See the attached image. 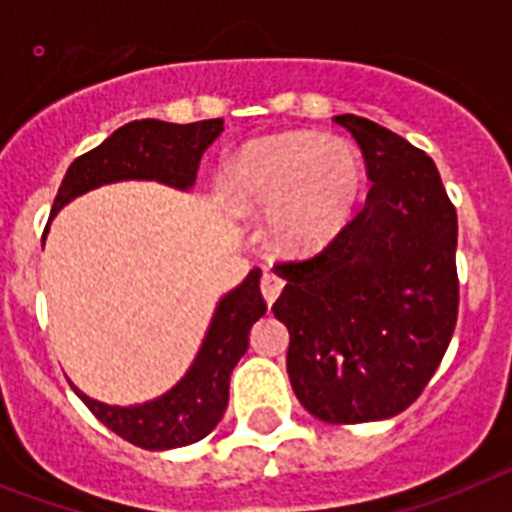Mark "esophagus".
<instances>
[{"label":"esophagus","mask_w":512,"mask_h":512,"mask_svg":"<svg viewBox=\"0 0 512 512\" xmlns=\"http://www.w3.org/2000/svg\"><path fill=\"white\" fill-rule=\"evenodd\" d=\"M283 286H286V281H283L281 275L275 273V270H265V275H262V281H260L262 299L268 301V304H273V301L278 299V293L283 291Z\"/></svg>","instance_id":"obj_1"}]
</instances>
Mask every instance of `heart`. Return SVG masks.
I'll list each match as a JSON object with an SVG mask.
<instances>
[{
  "instance_id": "heart-1",
  "label": "heart",
  "mask_w": 512,
  "mask_h": 512,
  "mask_svg": "<svg viewBox=\"0 0 512 512\" xmlns=\"http://www.w3.org/2000/svg\"><path fill=\"white\" fill-rule=\"evenodd\" d=\"M361 182V154L350 141L288 131L239 151L226 172V203L239 216L270 213L281 247L311 252L348 224Z\"/></svg>"
}]
</instances>
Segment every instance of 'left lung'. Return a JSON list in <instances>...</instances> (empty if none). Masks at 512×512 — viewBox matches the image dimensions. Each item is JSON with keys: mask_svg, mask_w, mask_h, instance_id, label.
<instances>
[{"mask_svg": "<svg viewBox=\"0 0 512 512\" xmlns=\"http://www.w3.org/2000/svg\"><path fill=\"white\" fill-rule=\"evenodd\" d=\"M366 159V203L322 252L278 262L299 402L332 425L386 420L433 379L459 317L456 208L433 159L379 123L335 115Z\"/></svg>", "mask_w": 512, "mask_h": 512, "instance_id": "1", "label": "left lung"}]
</instances>
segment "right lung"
<instances>
[{
    "mask_svg": "<svg viewBox=\"0 0 512 512\" xmlns=\"http://www.w3.org/2000/svg\"><path fill=\"white\" fill-rule=\"evenodd\" d=\"M224 121L164 123L146 118L121 126L97 149L71 162L53 201L51 216L77 195L118 180H159L172 188H193L203 151L219 139ZM268 311L260 293V270H252L234 291L219 301L203 345L188 373L167 394L131 407L97 402L77 386V397L92 415L146 451L190 446L211 433L229 404V376L250 345L252 324Z\"/></svg>",
    "mask_w": 512,
    "mask_h": 512,
    "instance_id": "obj_1",
    "label": "right lung"
}]
</instances>
